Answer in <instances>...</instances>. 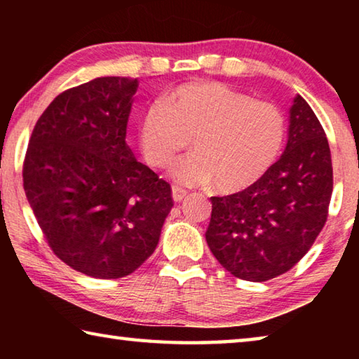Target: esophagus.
<instances>
[{
  "label": "esophagus",
  "mask_w": 359,
  "mask_h": 359,
  "mask_svg": "<svg viewBox=\"0 0 359 359\" xmlns=\"http://www.w3.org/2000/svg\"><path fill=\"white\" fill-rule=\"evenodd\" d=\"M185 198H187V191L180 190V188H177V187L172 188V199H174V203H182Z\"/></svg>",
  "instance_id": "obj_1"
}]
</instances>
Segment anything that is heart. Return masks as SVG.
I'll list each match as a JSON object with an SVG mask.
<instances>
[{"mask_svg":"<svg viewBox=\"0 0 359 359\" xmlns=\"http://www.w3.org/2000/svg\"><path fill=\"white\" fill-rule=\"evenodd\" d=\"M139 145L151 168L168 169L190 144L194 154L174 171L185 185L214 182L236 193L258 182L280 155L287 118L274 102L252 100L215 81H193L168 90L144 109Z\"/></svg>","mask_w":359,"mask_h":359,"instance_id":"obj_1","label":"heart"}]
</instances>
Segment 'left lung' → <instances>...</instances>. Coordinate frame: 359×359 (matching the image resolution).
I'll return each instance as SVG.
<instances>
[{
  "label": "left lung",
  "instance_id": "8db88e82",
  "mask_svg": "<svg viewBox=\"0 0 359 359\" xmlns=\"http://www.w3.org/2000/svg\"><path fill=\"white\" fill-rule=\"evenodd\" d=\"M331 194L330 144L317 115L297 95L280 160L245 190L210 198L205 241L234 277L271 280L311 250L326 223Z\"/></svg>",
  "mask_w": 359,
  "mask_h": 359
}]
</instances>
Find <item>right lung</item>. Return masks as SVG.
Here are the masks:
<instances>
[{
  "label": "right lung",
  "mask_w": 359,
  "mask_h": 359,
  "mask_svg": "<svg viewBox=\"0 0 359 359\" xmlns=\"http://www.w3.org/2000/svg\"><path fill=\"white\" fill-rule=\"evenodd\" d=\"M137 79L98 77L65 90L29 137L23 188L52 252L95 278L130 276L160 241L171 185L126 145Z\"/></svg>",
  "instance_id": "right-lung-1"
}]
</instances>
